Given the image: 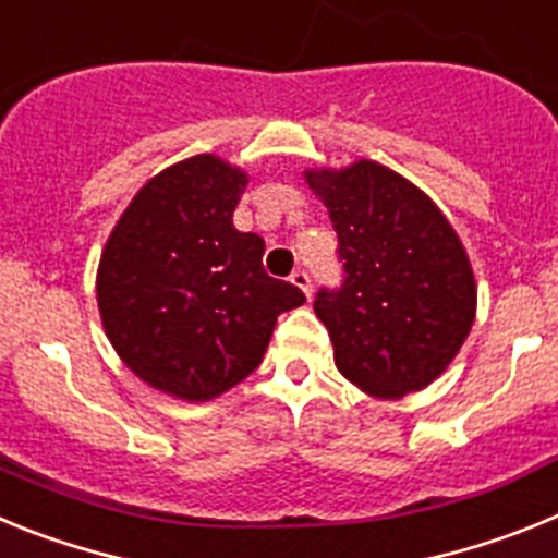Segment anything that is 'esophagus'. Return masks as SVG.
I'll list each match as a JSON object with an SVG mask.
<instances>
[{"label":"esophagus","instance_id":"1","mask_svg":"<svg viewBox=\"0 0 558 558\" xmlns=\"http://www.w3.org/2000/svg\"><path fill=\"white\" fill-rule=\"evenodd\" d=\"M290 282H293L295 288L302 290V293L310 299V293H313V279H310L307 270H304V268H295L293 274H290Z\"/></svg>","mask_w":558,"mask_h":558}]
</instances>
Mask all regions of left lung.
<instances>
[{
    "mask_svg": "<svg viewBox=\"0 0 558 558\" xmlns=\"http://www.w3.org/2000/svg\"><path fill=\"white\" fill-rule=\"evenodd\" d=\"M338 231L343 288L315 299L335 366L360 391L402 399L447 372L475 324L470 254L416 184L372 159L304 170Z\"/></svg>",
    "mask_w": 558,
    "mask_h": 558,
    "instance_id": "8db88e82",
    "label": "left lung"
}]
</instances>
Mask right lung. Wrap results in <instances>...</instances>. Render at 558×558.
Instances as JSON below:
<instances>
[{
    "instance_id": "add662e5",
    "label": "right lung",
    "mask_w": 558,
    "mask_h": 558,
    "mask_svg": "<svg viewBox=\"0 0 558 558\" xmlns=\"http://www.w3.org/2000/svg\"><path fill=\"white\" fill-rule=\"evenodd\" d=\"M248 172L215 153L170 165L142 186L106 240L97 307L111 347L142 383L209 402L243 383L276 315L302 307L295 284L265 274V240L231 215Z\"/></svg>"
}]
</instances>
